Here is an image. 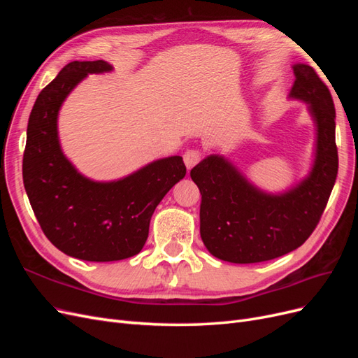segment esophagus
I'll list each match as a JSON object with an SVG mask.
<instances>
[{
    "label": "esophagus",
    "mask_w": 358,
    "mask_h": 358,
    "mask_svg": "<svg viewBox=\"0 0 358 358\" xmlns=\"http://www.w3.org/2000/svg\"><path fill=\"white\" fill-rule=\"evenodd\" d=\"M201 158V154L197 149H188L185 154H183V161H185V166L188 170H191L194 166L199 164V161Z\"/></svg>",
    "instance_id": "obj_1"
}]
</instances>
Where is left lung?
I'll use <instances>...</instances> for the list:
<instances>
[{"instance_id":"1","label":"left lung","mask_w":358,"mask_h":358,"mask_svg":"<svg viewBox=\"0 0 358 358\" xmlns=\"http://www.w3.org/2000/svg\"><path fill=\"white\" fill-rule=\"evenodd\" d=\"M289 99L308 104L315 152L306 178L284 192L255 187L230 159L210 154L191 170L201 194L200 236L208 251L236 264L262 263L294 251L315 230L338 176L331 94L308 64H294Z\"/></svg>"}]
</instances>
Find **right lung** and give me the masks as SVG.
I'll return each mask as SVG.
<instances>
[{
	"label": "right lung",
	"instance_id": "obj_1",
	"mask_svg": "<svg viewBox=\"0 0 358 358\" xmlns=\"http://www.w3.org/2000/svg\"><path fill=\"white\" fill-rule=\"evenodd\" d=\"M109 62L73 61L43 90L32 107L24 152V185L43 233L59 251L85 262H117L142 251L152 213L185 178L179 155L149 162L125 178L96 182L64 155L58 115L88 74L109 73Z\"/></svg>",
	"mask_w": 358,
	"mask_h": 358
}]
</instances>
